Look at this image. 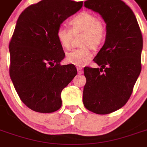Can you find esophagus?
Instances as JSON below:
<instances>
[{
  "instance_id": "obj_1",
  "label": "esophagus",
  "mask_w": 147,
  "mask_h": 147,
  "mask_svg": "<svg viewBox=\"0 0 147 147\" xmlns=\"http://www.w3.org/2000/svg\"><path fill=\"white\" fill-rule=\"evenodd\" d=\"M77 71H78V73H79V74H83V67H77Z\"/></svg>"
}]
</instances>
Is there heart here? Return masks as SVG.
<instances>
[{
	"mask_svg": "<svg viewBox=\"0 0 147 147\" xmlns=\"http://www.w3.org/2000/svg\"><path fill=\"white\" fill-rule=\"evenodd\" d=\"M71 28L64 26L58 27L57 38L63 48L67 49L71 45L74 35L83 32L81 38L82 48L75 49L66 55V61L76 66H84L92 58L90 46L98 48L105 40L106 28L96 15L89 11H82L74 16L69 22Z\"/></svg>",
	"mask_w": 147,
	"mask_h": 147,
	"instance_id": "1",
	"label": "heart"
}]
</instances>
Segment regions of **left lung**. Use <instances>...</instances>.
Wrapping results in <instances>:
<instances>
[{"label": "left lung", "mask_w": 147, "mask_h": 147, "mask_svg": "<svg viewBox=\"0 0 147 147\" xmlns=\"http://www.w3.org/2000/svg\"><path fill=\"white\" fill-rule=\"evenodd\" d=\"M84 6L102 16L106 38L94 59L101 67L83 69V102L94 113L109 114L122 108L131 95L141 71L142 33L132 10L121 0H88Z\"/></svg>", "instance_id": "8db88e82"}]
</instances>
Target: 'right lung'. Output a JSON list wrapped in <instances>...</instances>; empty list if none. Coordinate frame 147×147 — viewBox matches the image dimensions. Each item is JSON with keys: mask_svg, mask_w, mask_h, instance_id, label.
Here are the masks:
<instances>
[{"mask_svg": "<svg viewBox=\"0 0 147 147\" xmlns=\"http://www.w3.org/2000/svg\"><path fill=\"white\" fill-rule=\"evenodd\" d=\"M83 1L42 0L19 16L9 43V74L21 101L32 110L49 113L61 107V94L77 74L65 57L57 30Z\"/></svg>", "mask_w": 147, "mask_h": 147, "instance_id": "1", "label": "right lung"}]
</instances>
